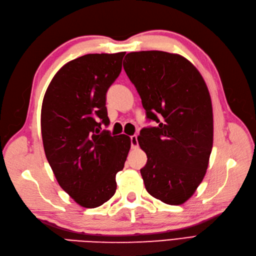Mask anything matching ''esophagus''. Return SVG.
Segmentation results:
<instances>
[{
	"label": "esophagus",
	"mask_w": 256,
	"mask_h": 256,
	"mask_svg": "<svg viewBox=\"0 0 256 256\" xmlns=\"http://www.w3.org/2000/svg\"><path fill=\"white\" fill-rule=\"evenodd\" d=\"M130 141H131V147H132V148H136V147H138V136H131Z\"/></svg>",
	"instance_id": "34e87169"
}]
</instances>
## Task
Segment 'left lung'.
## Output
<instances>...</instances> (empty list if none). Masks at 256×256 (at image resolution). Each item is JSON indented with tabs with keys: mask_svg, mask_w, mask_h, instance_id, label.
Masks as SVG:
<instances>
[{
	"mask_svg": "<svg viewBox=\"0 0 256 256\" xmlns=\"http://www.w3.org/2000/svg\"><path fill=\"white\" fill-rule=\"evenodd\" d=\"M124 69L158 126L138 136L147 192L168 205L189 200L206 174L214 141L212 99L198 69L180 54L130 52Z\"/></svg>",
	"mask_w": 256,
	"mask_h": 256,
	"instance_id": "obj_1",
	"label": "left lung"
}]
</instances>
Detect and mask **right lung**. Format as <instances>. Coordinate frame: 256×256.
<instances>
[{
  "mask_svg": "<svg viewBox=\"0 0 256 256\" xmlns=\"http://www.w3.org/2000/svg\"><path fill=\"white\" fill-rule=\"evenodd\" d=\"M126 52L86 54L53 76L42 106L46 157L58 184L76 203L96 208L116 191L130 138L111 136L106 94L122 72Z\"/></svg>",
  "mask_w": 256,
  "mask_h": 256,
  "instance_id": "obj_1",
  "label": "right lung"
}]
</instances>
